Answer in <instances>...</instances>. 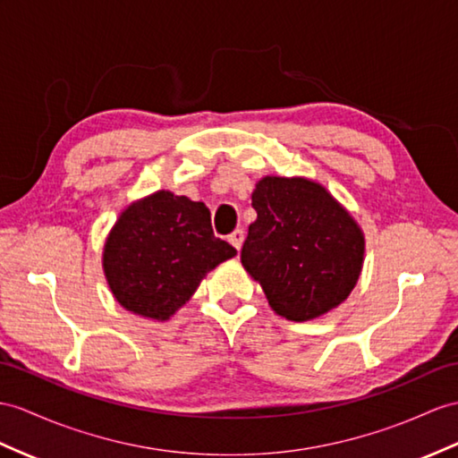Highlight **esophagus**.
Returning a JSON list of instances; mask_svg holds the SVG:
<instances>
[{
	"label": "esophagus",
	"instance_id": "1",
	"mask_svg": "<svg viewBox=\"0 0 458 458\" xmlns=\"http://www.w3.org/2000/svg\"><path fill=\"white\" fill-rule=\"evenodd\" d=\"M242 241H244V231L242 229H235L229 235V242L233 244V247H235L237 250H241V247H242Z\"/></svg>",
	"mask_w": 458,
	"mask_h": 458
}]
</instances>
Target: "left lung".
<instances>
[{
  "mask_svg": "<svg viewBox=\"0 0 458 458\" xmlns=\"http://www.w3.org/2000/svg\"><path fill=\"white\" fill-rule=\"evenodd\" d=\"M252 208L241 262L276 313L303 322L338 307L358 282L365 249L348 211L320 184L282 176L256 184Z\"/></svg>",
  "mask_w": 458,
  "mask_h": 458,
  "instance_id": "obj_1",
  "label": "left lung"
}]
</instances>
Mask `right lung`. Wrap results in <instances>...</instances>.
Segmentation results:
<instances>
[{
  "instance_id": "obj_1",
  "label": "right lung",
  "mask_w": 458,
  "mask_h": 458,
  "mask_svg": "<svg viewBox=\"0 0 458 458\" xmlns=\"http://www.w3.org/2000/svg\"><path fill=\"white\" fill-rule=\"evenodd\" d=\"M237 250L217 239L204 202L159 191L122 211L105 244V274L122 307L166 320L199 280Z\"/></svg>"
}]
</instances>
